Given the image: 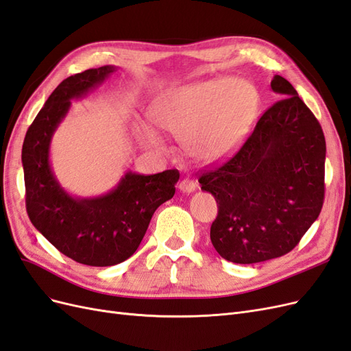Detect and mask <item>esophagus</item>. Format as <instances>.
Instances as JSON below:
<instances>
[{
  "label": "esophagus",
  "instance_id": "obj_1",
  "mask_svg": "<svg viewBox=\"0 0 351 351\" xmlns=\"http://www.w3.org/2000/svg\"><path fill=\"white\" fill-rule=\"evenodd\" d=\"M196 187H197V184L190 178H183L182 182L178 183V189H180V192H182V193H193Z\"/></svg>",
  "mask_w": 351,
  "mask_h": 351
}]
</instances>
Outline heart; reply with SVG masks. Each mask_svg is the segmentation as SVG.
Returning <instances> with one entry per match:
<instances>
[{"label": "heart", "instance_id": "obj_1", "mask_svg": "<svg viewBox=\"0 0 351 351\" xmlns=\"http://www.w3.org/2000/svg\"><path fill=\"white\" fill-rule=\"evenodd\" d=\"M258 102L256 89L244 79L202 80L158 98L149 108V120L180 139L195 161L214 164L236 152L246 139ZM136 136L146 149L164 151L161 136L151 127L136 125Z\"/></svg>", "mask_w": 351, "mask_h": 351}]
</instances>
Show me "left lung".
Listing matches in <instances>:
<instances>
[{
    "mask_svg": "<svg viewBox=\"0 0 351 351\" xmlns=\"http://www.w3.org/2000/svg\"><path fill=\"white\" fill-rule=\"evenodd\" d=\"M271 88L282 99L265 111L234 156L199 177L218 204L210 241L234 263L289 253L324 205L322 127L289 80L277 74Z\"/></svg>",
    "mask_w": 351,
    "mask_h": 351,
    "instance_id": "left-lung-1",
    "label": "left lung"
}]
</instances>
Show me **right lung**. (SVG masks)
Here are the masks:
<instances>
[{"instance_id":"add662e5","label":"right lung","mask_w":351,"mask_h":351,"mask_svg":"<svg viewBox=\"0 0 351 351\" xmlns=\"http://www.w3.org/2000/svg\"><path fill=\"white\" fill-rule=\"evenodd\" d=\"M115 66L89 69L62 80L27 129L22 162L26 209L32 224L62 254L89 267H112L129 259L154 212L176 193L177 169L143 176L127 171L108 193L74 197L58 183L49 147L71 101L83 98L108 79Z\"/></svg>"}]
</instances>
